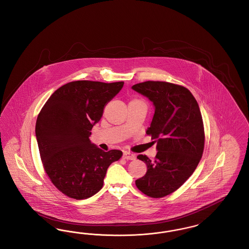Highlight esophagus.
Here are the masks:
<instances>
[{
  "label": "esophagus",
  "instance_id": "obj_1",
  "mask_svg": "<svg viewBox=\"0 0 249 249\" xmlns=\"http://www.w3.org/2000/svg\"><path fill=\"white\" fill-rule=\"evenodd\" d=\"M123 158L126 159V160H134L135 159V155L130 154L129 152H124Z\"/></svg>",
  "mask_w": 249,
  "mask_h": 249
}]
</instances>
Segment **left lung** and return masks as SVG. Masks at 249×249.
<instances>
[{
  "mask_svg": "<svg viewBox=\"0 0 249 249\" xmlns=\"http://www.w3.org/2000/svg\"><path fill=\"white\" fill-rule=\"evenodd\" d=\"M131 88L155 106L146 134L156 142L158 151L155 160L138 155L147 172L135 184L149 197H164L180 188L201 159L205 141L201 113L195 97L184 86L147 81Z\"/></svg>",
  "mask_w": 249,
  "mask_h": 249,
  "instance_id": "1",
  "label": "left lung"
}]
</instances>
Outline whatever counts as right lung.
Instances as JSON below:
<instances>
[{
	"mask_svg": "<svg viewBox=\"0 0 249 249\" xmlns=\"http://www.w3.org/2000/svg\"><path fill=\"white\" fill-rule=\"evenodd\" d=\"M124 82L74 81L57 89L39 112L36 137L44 169L53 185L75 199L92 197L103 187L108 166L122 156L90 141L91 129Z\"/></svg>",
	"mask_w": 249,
	"mask_h": 249,
	"instance_id": "obj_1",
	"label": "right lung"
}]
</instances>
